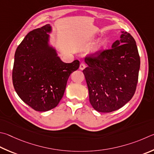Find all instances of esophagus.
I'll use <instances>...</instances> for the list:
<instances>
[{"label": "esophagus", "instance_id": "1", "mask_svg": "<svg viewBox=\"0 0 154 154\" xmlns=\"http://www.w3.org/2000/svg\"><path fill=\"white\" fill-rule=\"evenodd\" d=\"M85 65L84 63H82L80 65V66H79V69H81V70H83V69H85Z\"/></svg>", "mask_w": 154, "mask_h": 154}]
</instances>
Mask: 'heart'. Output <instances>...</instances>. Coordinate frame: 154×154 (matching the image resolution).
<instances>
[{
    "mask_svg": "<svg viewBox=\"0 0 154 154\" xmlns=\"http://www.w3.org/2000/svg\"><path fill=\"white\" fill-rule=\"evenodd\" d=\"M96 38L94 35L91 36L88 40V44L94 43V42L96 41ZM107 44H108L107 39L105 38H102L101 39H100V40L97 41V44L94 46V48L91 50L90 54L91 55H96L97 54H98V53L101 51L103 48H104L105 47L107 46Z\"/></svg>",
    "mask_w": 154,
    "mask_h": 154,
    "instance_id": "b5f03b06",
    "label": "heart"
}]
</instances>
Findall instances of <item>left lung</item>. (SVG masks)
<instances>
[{
    "label": "left lung",
    "instance_id": "1",
    "mask_svg": "<svg viewBox=\"0 0 154 154\" xmlns=\"http://www.w3.org/2000/svg\"><path fill=\"white\" fill-rule=\"evenodd\" d=\"M111 49L96 58H87L83 70L89 102L100 112H111L129 102L136 90L140 69L136 42L130 33L121 32Z\"/></svg>",
    "mask_w": 154,
    "mask_h": 154
}]
</instances>
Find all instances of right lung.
Instances as JSON below:
<instances>
[{
  "label": "right lung",
  "instance_id": "1",
  "mask_svg": "<svg viewBox=\"0 0 154 154\" xmlns=\"http://www.w3.org/2000/svg\"><path fill=\"white\" fill-rule=\"evenodd\" d=\"M50 24L33 29L16 50L13 83L19 97L36 111L57 106L65 93L67 80L79 67V61L66 63L50 44Z\"/></svg>",
  "mask_w": 154,
  "mask_h": 154
}]
</instances>
